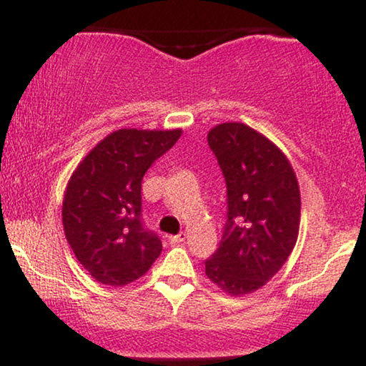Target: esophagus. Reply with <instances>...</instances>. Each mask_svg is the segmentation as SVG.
<instances>
[{
  "mask_svg": "<svg viewBox=\"0 0 366 366\" xmlns=\"http://www.w3.org/2000/svg\"><path fill=\"white\" fill-rule=\"evenodd\" d=\"M184 239H187V233H178V234H174V237H169V243L179 244V243H183Z\"/></svg>",
  "mask_w": 366,
  "mask_h": 366,
  "instance_id": "34e87169",
  "label": "esophagus"
}]
</instances>
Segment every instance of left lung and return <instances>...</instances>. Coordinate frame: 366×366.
Returning <instances> with one entry per match:
<instances>
[{"label":"left lung","mask_w":366,"mask_h":366,"mask_svg":"<svg viewBox=\"0 0 366 366\" xmlns=\"http://www.w3.org/2000/svg\"><path fill=\"white\" fill-rule=\"evenodd\" d=\"M208 144L227 182V223L204 273L232 297L262 288L283 267L298 238L300 188L277 144L243 123H222Z\"/></svg>","instance_id":"1"}]
</instances>
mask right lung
<instances>
[{
    "label": "right lung",
    "mask_w": 366,
    "mask_h": 366,
    "mask_svg": "<svg viewBox=\"0 0 366 366\" xmlns=\"http://www.w3.org/2000/svg\"><path fill=\"white\" fill-rule=\"evenodd\" d=\"M179 137L182 129H118L74 169L63 199L64 234L97 282L132 283L162 253V239L142 218V182Z\"/></svg>",
    "instance_id": "right-lung-1"
}]
</instances>
